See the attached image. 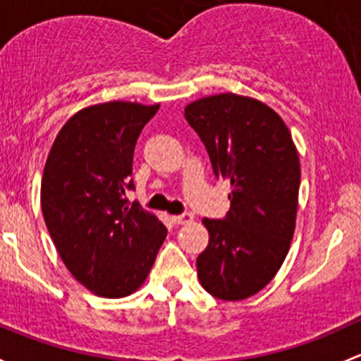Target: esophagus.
<instances>
[{"label":"esophagus","instance_id":"34e87169","mask_svg":"<svg viewBox=\"0 0 361 361\" xmlns=\"http://www.w3.org/2000/svg\"><path fill=\"white\" fill-rule=\"evenodd\" d=\"M173 221L176 223V225H188V223L193 221V214H190V212L176 214V216H173Z\"/></svg>","mask_w":361,"mask_h":361}]
</instances>
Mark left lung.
<instances>
[{
	"mask_svg": "<svg viewBox=\"0 0 361 361\" xmlns=\"http://www.w3.org/2000/svg\"><path fill=\"white\" fill-rule=\"evenodd\" d=\"M185 119L206 145L212 173L228 180L225 219L204 218L209 244L197 257L202 287L240 301L271 282L289 252L301 166L289 128L263 102L235 93L204 97Z\"/></svg>",
	"mask_w": 361,
	"mask_h": 361,
	"instance_id": "1",
	"label": "left lung"
}]
</instances>
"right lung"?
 Returning a JSON list of instances; mask_svg holds the SVG:
<instances>
[{"label": "right lung", "mask_w": 361, "mask_h": 361, "mask_svg": "<svg viewBox=\"0 0 361 361\" xmlns=\"http://www.w3.org/2000/svg\"><path fill=\"white\" fill-rule=\"evenodd\" d=\"M157 105L107 102L71 117L53 142L41 181V209L53 244L79 283L102 298L138 290L168 230L130 206L133 152Z\"/></svg>", "instance_id": "obj_1"}]
</instances>
